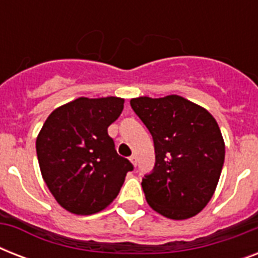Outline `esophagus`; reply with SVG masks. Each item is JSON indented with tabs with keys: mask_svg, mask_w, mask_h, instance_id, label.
<instances>
[{
	"mask_svg": "<svg viewBox=\"0 0 258 258\" xmlns=\"http://www.w3.org/2000/svg\"><path fill=\"white\" fill-rule=\"evenodd\" d=\"M130 161H131V163H133L134 166H137L138 157H137V155H135V154H134V155H131V157H130Z\"/></svg>",
	"mask_w": 258,
	"mask_h": 258,
	"instance_id": "34e87169",
	"label": "esophagus"
}]
</instances>
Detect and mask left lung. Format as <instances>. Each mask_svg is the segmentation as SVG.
Here are the masks:
<instances>
[{
	"mask_svg": "<svg viewBox=\"0 0 258 258\" xmlns=\"http://www.w3.org/2000/svg\"><path fill=\"white\" fill-rule=\"evenodd\" d=\"M149 128L155 166L145 175L146 201L170 220H186L212 200L225 161V143L212 113L178 95L131 99Z\"/></svg>",
	"mask_w": 258,
	"mask_h": 258,
	"instance_id": "8db88e82",
	"label": "left lung"
}]
</instances>
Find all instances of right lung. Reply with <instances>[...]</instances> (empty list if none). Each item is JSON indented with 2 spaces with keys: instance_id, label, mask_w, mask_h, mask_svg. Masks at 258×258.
I'll return each instance as SVG.
<instances>
[{
  "instance_id": "obj_1",
  "label": "right lung",
  "mask_w": 258,
  "mask_h": 258,
  "mask_svg": "<svg viewBox=\"0 0 258 258\" xmlns=\"http://www.w3.org/2000/svg\"><path fill=\"white\" fill-rule=\"evenodd\" d=\"M124 99L79 97L50 113L36 141L38 165L58 205L74 214L105 209L134 166L117 155L108 127Z\"/></svg>"
}]
</instances>
